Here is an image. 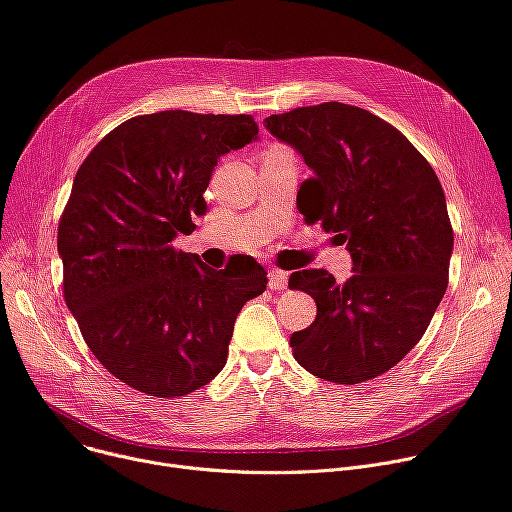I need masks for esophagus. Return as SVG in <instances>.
<instances>
[{
  "instance_id": "esophagus-1",
  "label": "esophagus",
  "mask_w": 512,
  "mask_h": 512,
  "mask_svg": "<svg viewBox=\"0 0 512 512\" xmlns=\"http://www.w3.org/2000/svg\"><path fill=\"white\" fill-rule=\"evenodd\" d=\"M267 278H269V288L271 290H284L288 286V274L282 269H269Z\"/></svg>"
}]
</instances>
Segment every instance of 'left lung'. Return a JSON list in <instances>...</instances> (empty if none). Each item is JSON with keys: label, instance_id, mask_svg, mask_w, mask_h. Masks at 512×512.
I'll return each mask as SVG.
<instances>
[{"label": "left lung", "instance_id": "1", "mask_svg": "<svg viewBox=\"0 0 512 512\" xmlns=\"http://www.w3.org/2000/svg\"><path fill=\"white\" fill-rule=\"evenodd\" d=\"M263 123L313 170L300 214L337 232L354 265L344 284L325 269L290 276L317 302L311 327L290 337L294 358L337 385L381 377L420 342L447 292L453 228L440 181L399 129L360 107L323 102Z\"/></svg>", "mask_w": 512, "mask_h": 512}]
</instances>
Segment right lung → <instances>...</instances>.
<instances>
[{
    "mask_svg": "<svg viewBox=\"0 0 512 512\" xmlns=\"http://www.w3.org/2000/svg\"><path fill=\"white\" fill-rule=\"evenodd\" d=\"M251 115L160 111L131 117L78 168L59 220L63 298L90 352L121 383L181 397L224 368L236 315L265 269H224L173 247L191 234L220 156L257 140Z\"/></svg>",
    "mask_w": 512,
    "mask_h": 512,
    "instance_id": "right-lung-1",
    "label": "right lung"
}]
</instances>
